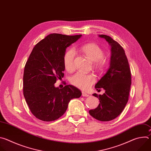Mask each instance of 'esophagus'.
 Returning <instances> with one entry per match:
<instances>
[{"mask_svg": "<svg viewBox=\"0 0 151 151\" xmlns=\"http://www.w3.org/2000/svg\"><path fill=\"white\" fill-rule=\"evenodd\" d=\"M82 96L83 97H88V96H89V95H88L87 93H85V92H83V91L82 92Z\"/></svg>", "mask_w": 151, "mask_h": 151, "instance_id": "34e87169", "label": "esophagus"}]
</instances>
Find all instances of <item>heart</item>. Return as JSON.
Returning <instances> with one entry per match:
<instances>
[{
    "mask_svg": "<svg viewBox=\"0 0 151 151\" xmlns=\"http://www.w3.org/2000/svg\"><path fill=\"white\" fill-rule=\"evenodd\" d=\"M82 52L90 61L95 62L96 66L99 70H103L107 66V60L104 57V51L94 43L85 44L81 48ZM75 52L72 49L68 50L63 55V64L65 69L71 72L74 69ZM93 74H85L81 72L75 73L70 79L71 83L81 90H87L96 82Z\"/></svg>",
    "mask_w": 151,
    "mask_h": 151,
    "instance_id": "heart-1",
    "label": "heart"
}]
</instances>
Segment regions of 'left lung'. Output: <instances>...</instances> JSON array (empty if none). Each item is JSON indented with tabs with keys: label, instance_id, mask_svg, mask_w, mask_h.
<instances>
[{
	"label": "left lung",
	"instance_id": "1",
	"mask_svg": "<svg viewBox=\"0 0 151 151\" xmlns=\"http://www.w3.org/2000/svg\"><path fill=\"white\" fill-rule=\"evenodd\" d=\"M111 47L110 66L106 74L96 84L97 90L103 88V95L93 96L99 98L97 108L89 111L90 115L100 121H109L118 116L125 107L132 84V76L128 59L123 48L110 36L100 35Z\"/></svg>",
	"mask_w": 151,
	"mask_h": 151
}]
</instances>
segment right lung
Returning <instances> with one entry per match:
<instances>
[{"mask_svg": "<svg viewBox=\"0 0 151 151\" xmlns=\"http://www.w3.org/2000/svg\"><path fill=\"white\" fill-rule=\"evenodd\" d=\"M52 33L35 46L24 67L23 94L31 112L37 119L52 121L61 117L70 100L81 96L73 85L55 87L64 76L63 55L66 49L81 37Z\"/></svg>", "mask_w": 151, "mask_h": 151, "instance_id": "obj_1", "label": "right lung"}]
</instances>
